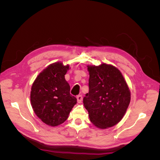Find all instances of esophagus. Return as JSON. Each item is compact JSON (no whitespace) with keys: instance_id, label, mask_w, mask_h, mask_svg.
<instances>
[{"instance_id":"1","label":"esophagus","mask_w":160,"mask_h":160,"mask_svg":"<svg viewBox=\"0 0 160 160\" xmlns=\"http://www.w3.org/2000/svg\"><path fill=\"white\" fill-rule=\"evenodd\" d=\"M77 102L79 103H81L82 100H83V97H82L81 95H79L77 96Z\"/></svg>"}]
</instances>
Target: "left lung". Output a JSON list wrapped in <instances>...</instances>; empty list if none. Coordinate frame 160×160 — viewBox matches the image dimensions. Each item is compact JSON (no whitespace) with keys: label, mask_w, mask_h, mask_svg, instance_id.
Segmentation results:
<instances>
[{"label":"left lung","mask_w":160,"mask_h":160,"mask_svg":"<svg viewBox=\"0 0 160 160\" xmlns=\"http://www.w3.org/2000/svg\"><path fill=\"white\" fill-rule=\"evenodd\" d=\"M89 93L83 98L91 122L106 129L118 123L130 103L131 93L126 81L115 67L102 63L88 65Z\"/></svg>","instance_id":"left-lung-1"}]
</instances>
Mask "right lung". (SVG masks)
Here are the masks:
<instances>
[{"label":"right lung","instance_id":"obj_1","mask_svg":"<svg viewBox=\"0 0 160 160\" xmlns=\"http://www.w3.org/2000/svg\"><path fill=\"white\" fill-rule=\"evenodd\" d=\"M69 69V65L54 62L40 72L32 85L31 103L34 112L43 123L52 127L64 123L77 103L65 79Z\"/></svg>","mask_w":160,"mask_h":160}]
</instances>
